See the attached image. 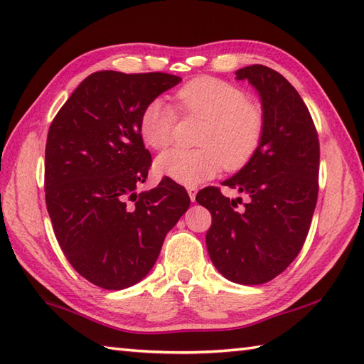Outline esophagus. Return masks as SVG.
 Wrapping results in <instances>:
<instances>
[{
	"instance_id": "34e87169",
	"label": "esophagus",
	"mask_w": 364,
	"mask_h": 364,
	"mask_svg": "<svg viewBox=\"0 0 364 364\" xmlns=\"http://www.w3.org/2000/svg\"><path fill=\"white\" fill-rule=\"evenodd\" d=\"M187 193H188V196H190V199H191V203H195L198 188H196V187H188V188H187Z\"/></svg>"
}]
</instances>
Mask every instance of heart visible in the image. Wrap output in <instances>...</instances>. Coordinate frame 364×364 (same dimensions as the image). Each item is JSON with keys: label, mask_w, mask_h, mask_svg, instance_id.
Segmentation results:
<instances>
[{"label": "heart", "mask_w": 364, "mask_h": 364, "mask_svg": "<svg viewBox=\"0 0 364 364\" xmlns=\"http://www.w3.org/2000/svg\"><path fill=\"white\" fill-rule=\"evenodd\" d=\"M181 109L205 119L199 135V149L173 148L156 160L161 176L182 185H198L213 177L223 165L243 166L252 157L263 134V114L249 104L247 95L229 82L199 77L176 95ZM176 112L161 100H152L140 115V135L149 148L161 149L174 139Z\"/></svg>", "instance_id": "1"}]
</instances>
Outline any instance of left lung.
I'll return each mask as SVG.
<instances>
[{
    "mask_svg": "<svg viewBox=\"0 0 364 364\" xmlns=\"http://www.w3.org/2000/svg\"><path fill=\"white\" fill-rule=\"evenodd\" d=\"M262 102L258 148L223 185L249 198L229 199L215 187L200 190L198 204L212 213L205 243L215 268L241 285H260L284 272L305 243L318 200L319 140L296 88L264 65L235 71ZM241 204V203H240Z\"/></svg>",
    "mask_w": 364,
    "mask_h": 364,
    "instance_id": "obj_1",
    "label": "left lung"
}]
</instances>
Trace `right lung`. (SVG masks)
Masks as SVG:
<instances>
[{
    "label": "right lung",
    "instance_id": "right-lung-1",
    "mask_svg": "<svg viewBox=\"0 0 364 364\" xmlns=\"http://www.w3.org/2000/svg\"><path fill=\"white\" fill-rule=\"evenodd\" d=\"M181 80L166 73H93L48 131V213L67 260L96 287L124 289L146 277L190 207L188 193L169 177L135 191L151 166L141 112Z\"/></svg>",
    "mask_w": 364,
    "mask_h": 364
}]
</instances>
